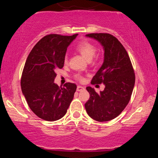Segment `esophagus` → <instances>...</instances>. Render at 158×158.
Listing matches in <instances>:
<instances>
[{"label":"esophagus","mask_w":158,"mask_h":158,"mask_svg":"<svg viewBox=\"0 0 158 158\" xmlns=\"http://www.w3.org/2000/svg\"><path fill=\"white\" fill-rule=\"evenodd\" d=\"M84 90V87H83V86L81 85H77V91H81V90Z\"/></svg>","instance_id":"1"}]
</instances>
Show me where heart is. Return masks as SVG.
Instances as JSON below:
<instances>
[{
    "mask_svg": "<svg viewBox=\"0 0 158 158\" xmlns=\"http://www.w3.org/2000/svg\"><path fill=\"white\" fill-rule=\"evenodd\" d=\"M77 51L88 61H90L96 55V49L94 45L89 42H83L76 47ZM64 62H67V57L64 58ZM76 77L80 81H83V78L81 75H77Z\"/></svg>",
    "mask_w": 158,
    "mask_h": 158,
    "instance_id": "b5f03b06",
    "label": "heart"
}]
</instances>
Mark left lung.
I'll list each match as a JSON object with an SVG mask.
<instances>
[{
    "instance_id": "1",
    "label": "left lung",
    "mask_w": 158,
    "mask_h": 158,
    "mask_svg": "<svg viewBox=\"0 0 158 158\" xmlns=\"http://www.w3.org/2000/svg\"><path fill=\"white\" fill-rule=\"evenodd\" d=\"M104 50L103 62L91 84L103 83L105 88L97 94L90 86V98L85 104L88 116L97 122H108L122 113L128 104L135 83V75L127 52L115 36L109 34H88Z\"/></svg>"
}]
</instances>
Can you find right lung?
Instances as JSON below:
<instances>
[{"label": "right lung", "instance_id": "1", "mask_svg": "<svg viewBox=\"0 0 158 158\" xmlns=\"http://www.w3.org/2000/svg\"><path fill=\"white\" fill-rule=\"evenodd\" d=\"M78 34H49L36 43L28 56L21 80V90L32 111L45 121L54 122L65 115L77 86L54 83L56 70L63 68L67 48Z\"/></svg>", "mask_w": 158, "mask_h": 158}]
</instances>
